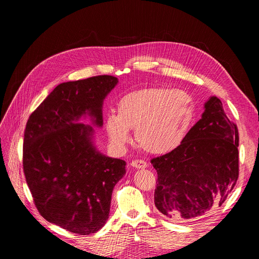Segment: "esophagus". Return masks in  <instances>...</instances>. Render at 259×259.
<instances>
[{"instance_id":"34e87169","label":"esophagus","mask_w":259,"mask_h":259,"mask_svg":"<svg viewBox=\"0 0 259 259\" xmlns=\"http://www.w3.org/2000/svg\"><path fill=\"white\" fill-rule=\"evenodd\" d=\"M131 165L135 168H146L147 162H145L144 160H134V161H132Z\"/></svg>"}]
</instances>
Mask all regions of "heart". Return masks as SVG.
Returning <instances> with one entry per match:
<instances>
[{
    "mask_svg": "<svg viewBox=\"0 0 259 259\" xmlns=\"http://www.w3.org/2000/svg\"><path fill=\"white\" fill-rule=\"evenodd\" d=\"M194 105L189 93L164 88L144 89L126 94L116 107V115L106 119L109 138L123 146L135 130L138 145L151 153H164L176 148L189 128Z\"/></svg>",
    "mask_w": 259,
    "mask_h": 259,
    "instance_id": "obj_1",
    "label": "heart"
}]
</instances>
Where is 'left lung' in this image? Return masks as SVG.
I'll return each mask as SVG.
<instances>
[{"instance_id": "8db88e82", "label": "left lung", "mask_w": 259, "mask_h": 259, "mask_svg": "<svg viewBox=\"0 0 259 259\" xmlns=\"http://www.w3.org/2000/svg\"><path fill=\"white\" fill-rule=\"evenodd\" d=\"M239 133L219 98L174 150L151 160L158 179L154 204L173 221H190L221 206L239 177Z\"/></svg>"}]
</instances>
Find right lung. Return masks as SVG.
I'll list each match as a JSON object with an SVG mask.
<instances>
[{
	"label": "right lung",
	"mask_w": 259,
	"mask_h": 259,
	"mask_svg": "<svg viewBox=\"0 0 259 259\" xmlns=\"http://www.w3.org/2000/svg\"><path fill=\"white\" fill-rule=\"evenodd\" d=\"M119 80L98 75L61 83L30 115L23 138V171L34 204L46 221L88 236L109 217L116 183L126 173L124 160L101 153L90 116L103 126V105Z\"/></svg>",
	"instance_id": "add662e5"
}]
</instances>
